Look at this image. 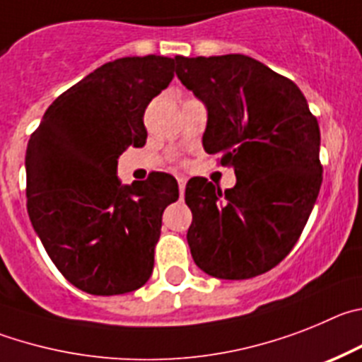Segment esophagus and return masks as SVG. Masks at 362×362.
<instances>
[{
  "mask_svg": "<svg viewBox=\"0 0 362 362\" xmlns=\"http://www.w3.org/2000/svg\"><path fill=\"white\" fill-rule=\"evenodd\" d=\"M177 180H178V189H180V194H184V191H185V182H187V178L185 177H177Z\"/></svg>",
  "mask_w": 362,
  "mask_h": 362,
  "instance_id": "34e87169",
  "label": "esophagus"
}]
</instances>
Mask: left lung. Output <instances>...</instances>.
Returning <instances> with one entry per match:
<instances>
[{
  "instance_id": "8db88e82",
  "label": "left lung",
  "mask_w": 362,
  "mask_h": 362,
  "mask_svg": "<svg viewBox=\"0 0 362 362\" xmlns=\"http://www.w3.org/2000/svg\"><path fill=\"white\" fill-rule=\"evenodd\" d=\"M177 77L207 108L202 144L236 175L233 189L185 185L194 263L220 279H249L296 245L321 187V133L291 79L242 54L175 57Z\"/></svg>"
}]
</instances>
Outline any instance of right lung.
<instances>
[{
	"instance_id": "right-lung-1",
	"label": "right lung",
	"mask_w": 362,
	"mask_h": 362,
	"mask_svg": "<svg viewBox=\"0 0 362 362\" xmlns=\"http://www.w3.org/2000/svg\"><path fill=\"white\" fill-rule=\"evenodd\" d=\"M175 59L103 64L48 106L27 146V209L61 274L93 296L141 288L155 265L162 213L178 200L168 173L120 184L117 160L148 139V104L173 79Z\"/></svg>"
}]
</instances>
